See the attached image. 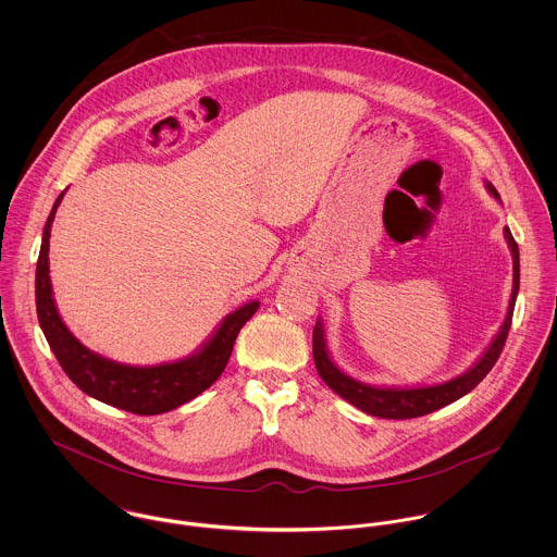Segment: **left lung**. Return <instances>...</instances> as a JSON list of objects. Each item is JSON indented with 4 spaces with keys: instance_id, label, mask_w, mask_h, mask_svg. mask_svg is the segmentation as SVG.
<instances>
[{
    "instance_id": "8db88e82",
    "label": "left lung",
    "mask_w": 557,
    "mask_h": 557,
    "mask_svg": "<svg viewBox=\"0 0 557 557\" xmlns=\"http://www.w3.org/2000/svg\"><path fill=\"white\" fill-rule=\"evenodd\" d=\"M484 188L495 201L502 203L499 193L495 190V186L488 180H484ZM504 239L512 255V292H510V300H508V311H506V318L502 321L497 334L491 338L486 349L480 354V358L468 371H463L461 375H457L448 382L424 384V386H420V384L418 386H373V384L358 382L351 375H347L345 371H341L336 367V362L332 360L330 349H327V338H325V325H323V319L318 318L315 330H313V358H315L319 377L325 382V386L332 388L338 397L356 405L360 411L377 416V418H393V420L418 418V416L431 413V411L446 407V405L455 403L457 398L472 393L478 384L486 377V373L493 369V364L497 362V358L504 349V343H506V336H508V330L512 323L517 294H519V246L508 227H504Z\"/></svg>"
}]
</instances>
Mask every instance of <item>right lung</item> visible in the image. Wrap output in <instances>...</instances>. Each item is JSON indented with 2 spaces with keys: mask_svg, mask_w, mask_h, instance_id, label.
<instances>
[{
  "mask_svg": "<svg viewBox=\"0 0 557 557\" xmlns=\"http://www.w3.org/2000/svg\"><path fill=\"white\" fill-rule=\"evenodd\" d=\"M64 193L51 208L36 263V313L60 367L87 397L139 416L164 413L199 397L225 371L238 332L257 313L259 300L244 302L236 311L225 315L193 354L173 362L139 367L115 362L91 351L69 330L60 315L49 276L51 225Z\"/></svg>",
  "mask_w": 557,
  "mask_h": 557,
  "instance_id": "add662e5",
  "label": "right lung"
}]
</instances>
